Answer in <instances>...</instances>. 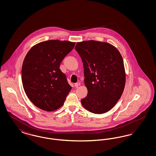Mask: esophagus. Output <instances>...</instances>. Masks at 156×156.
I'll return each mask as SVG.
<instances>
[{
    "label": "esophagus",
    "mask_w": 156,
    "mask_h": 156,
    "mask_svg": "<svg viewBox=\"0 0 156 156\" xmlns=\"http://www.w3.org/2000/svg\"><path fill=\"white\" fill-rule=\"evenodd\" d=\"M80 85H81L80 82H76V83H75V87L77 88V87H78Z\"/></svg>",
    "instance_id": "1"
}]
</instances>
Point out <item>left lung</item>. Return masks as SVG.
<instances>
[{
    "instance_id": "1",
    "label": "left lung",
    "mask_w": 156,
    "mask_h": 156,
    "mask_svg": "<svg viewBox=\"0 0 156 156\" xmlns=\"http://www.w3.org/2000/svg\"><path fill=\"white\" fill-rule=\"evenodd\" d=\"M75 50L81 58L87 96L82 106L94 113H104L116 105L125 86L122 57L113 45L95 40L77 43Z\"/></svg>"
}]
</instances>
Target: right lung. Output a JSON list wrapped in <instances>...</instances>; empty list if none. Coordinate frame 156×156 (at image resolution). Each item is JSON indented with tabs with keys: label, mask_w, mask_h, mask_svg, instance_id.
Segmentation results:
<instances>
[{
	"label": "right lung",
	"mask_w": 156,
	"mask_h": 156,
	"mask_svg": "<svg viewBox=\"0 0 156 156\" xmlns=\"http://www.w3.org/2000/svg\"><path fill=\"white\" fill-rule=\"evenodd\" d=\"M75 43L51 40L34 45L23 62L22 80L26 95L38 108L53 111L60 108L71 87L59 69Z\"/></svg>",
	"instance_id": "right-lung-1"
}]
</instances>
